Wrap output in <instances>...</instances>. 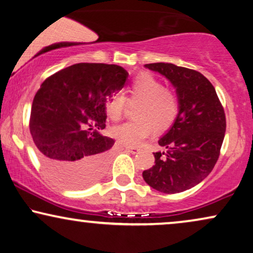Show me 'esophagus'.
<instances>
[{"label":"esophagus","mask_w":253,"mask_h":253,"mask_svg":"<svg viewBox=\"0 0 253 253\" xmlns=\"http://www.w3.org/2000/svg\"><path fill=\"white\" fill-rule=\"evenodd\" d=\"M126 150L127 152H130V153H132V154H136V153H138V152L140 151L138 147H132V146H126Z\"/></svg>","instance_id":"1"}]
</instances>
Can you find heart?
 <instances>
[{"label": "heart", "instance_id": "b5f03b06", "mask_svg": "<svg viewBox=\"0 0 253 253\" xmlns=\"http://www.w3.org/2000/svg\"><path fill=\"white\" fill-rule=\"evenodd\" d=\"M127 100L139 102L134 109L136 120L110 129V134L121 144L137 146L150 136L152 131L164 132L171 127L179 113L177 96L148 72H141L127 87ZM126 99L115 94L107 99L106 115L113 121L122 117Z\"/></svg>", "mask_w": 253, "mask_h": 253}]
</instances>
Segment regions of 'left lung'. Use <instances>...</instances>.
<instances>
[{
  "label": "left lung",
  "instance_id": "left-lung-1",
  "mask_svg": "<svg viewBox=\"0 0 253 253\" xmlns=\"http://www.w3.org/2000/svg\"><path fill=\"white\" fill-rule=\"evenodd\" d=\"M176 87L179 113L159 140L167 152L154 153L155 164L143 171L145 182L158 191L177 193L193 188L213 170L226 132V115L214 86L192 69L171 63H150Z\"/></svg>",
  "mask_w": 253,
  "mask_h": 253
}]
</instances>
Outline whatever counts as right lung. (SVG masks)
Returning <instances> with one entry per match:
<instances>
[{"mask_svg":"<svg viewBox=\"0 0 253 253\" xmlns=\"http://www.w3.org/2000/svg\"><path fill=\"white\" fill-rule=\"evenodd\" d=\"M126 77L120 65L77 63L41 84L30 132L44 170L58 184L87 188L106 171L115 140L96 129L106 127L107 99L123 88Z\"/></svg>","mask_w":253,"mask_h":253,"instance_id":"right-lung-1","label":"right lung"}]
</instances>
